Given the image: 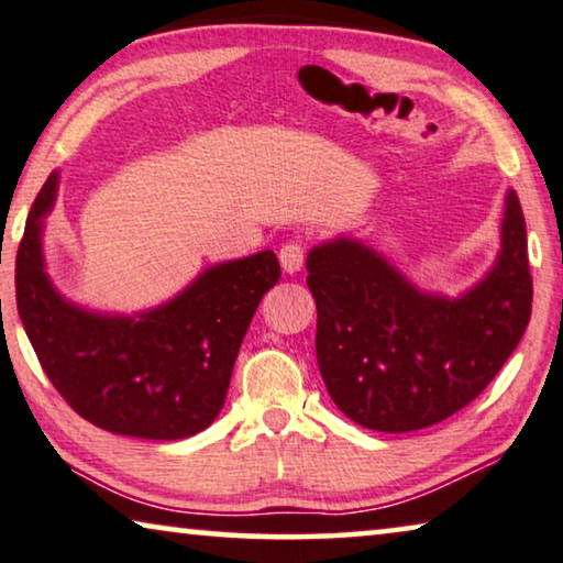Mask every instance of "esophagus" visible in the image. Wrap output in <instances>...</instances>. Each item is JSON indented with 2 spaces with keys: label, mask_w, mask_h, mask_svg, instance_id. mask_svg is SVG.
Instances as JSON below:
<instances>
[{
  "label": "esophagus",
  "mask_w": 563,
  "mask_h": 563,
  "mask_svg": "<svg viewBox=\"0 0 563 563\" xmlns=\"http://www.w3.org/2000/svg\"><path fill=\"white\" fill-rule=\"evenodd\" d=\"M278 257H280L283 271L292 275V273H298L306 263V247L300 245V242H285V245L280 247Z\"/></svg>",
  "instance_id": "obj_1"
}]
</instances>
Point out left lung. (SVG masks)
I'll use <instances>...</instances> for the list:
<instances>
[{
	"mask_svg": "<svg viewBox=\"0 0 563 563\" xmlns=\"http://www.w3.org/2000/svg\"><path fill=\"white\" fill-rule=\"evenodd\" d=\"M306 267L325 389L366 430L412 432L460 412L508 362L531 318L526 220L514 189L496 263L457 298L424 292L343 234L310 250Z\"/></svg>",
	"mask_w": 563,
	"mask_h": 563,
	"instance_id": "obj_1",
	"label": "left lung"
}]
</instances>
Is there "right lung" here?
<instances>
[{"instance_id":"right-lung-1","label":"right lung","mask_w":563,"mask_h":563,"mask_svg":"<svg viewBox=\"0 0 563 563\" xmlns=\"http://www.w3.org/2000/svg\"><path fill=\"white\" fill-rule=\"evenodd\" d=\"M60 174L32 205L16 250V310L53 387L113 434L184 440L214 422L260 300L280 280L273 250L199 273L179 296L133 316L98 313L60 296L45 271L42 230Z\"/></svg>"}]
</instances>
